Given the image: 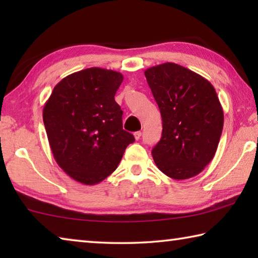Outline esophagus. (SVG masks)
Here are the masks:
<instances>
[{"label":"esophagus","mask_w":258,"mask_h":258,"mask_svg":"<svg viewBox=\"0 0 258 258\" xmlns=\"http://www.w3.org/2000/svg\"><path fill=\"white\" fill-rule=\"evenodd\" d=\"M141 135H142V133H141V132H135V133H134V138H135V140H139L140 138H141Z\"/></svg>","instance_id":"obj_1"}]
</instances>
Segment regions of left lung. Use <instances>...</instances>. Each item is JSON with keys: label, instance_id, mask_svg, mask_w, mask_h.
I'll list each match as a JSON object with an SVG mask.
<instances>
[{"label": "left lung", "instance_id": "obj_1", "mask_svg": "<svg viewBox=\"0 0 258 258\" xmlns=\"http://www.w3.org/2000/svg\"><path fill=\"white\" fill-rule=\"evenodd\" d=\"M145 75L163 120L161 139L151 151L157 167L174 180L198 175L215 156L223 130L215 89L173 62L148 68Z\"/></svg>", "mask_w": 258, "mask_h": 258}]
</instances>
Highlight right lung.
I'll return each instance as SVG.
<instances>
[{
  "mask_svg": "<svg viewBox=\"0 0 258 258\" xmlns=\"http://www.w3.org/2000/svg\"><path fill=\"white\" fill-rule=\"evenodd\" d=\"M123 80L110 69H83L62 78L43 108L56 164L83 184L94 185L110 175L134 142L123 130V111L115 101Z\"/></svg>",
  "mask_w": 258,
  "mask_h": 258,
  "instance_id": "1",
  "label": "right lung"
}]
</instances>
